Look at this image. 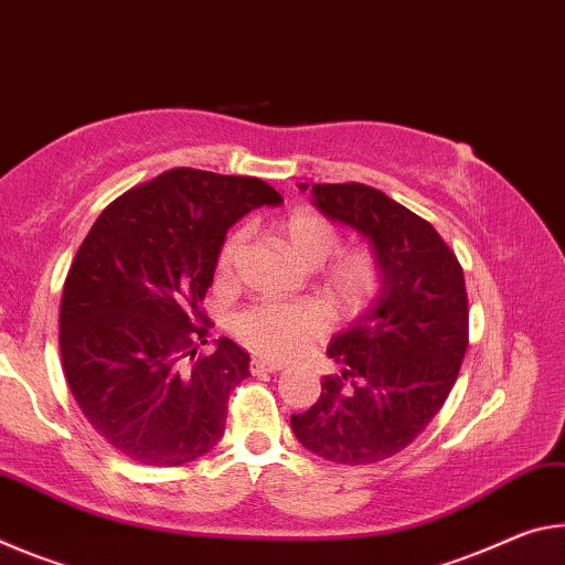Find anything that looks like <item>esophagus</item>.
<instances>
[{
    "label": "esophagus",
    "instance_id": "esophagus-1",
    "mask_svg": "<svg viewBox=\"0 0 565 565\" xmlns=\"http://www.w3.org/2000/svg\"><path fill=\"white\" fill-rule=\"evenodd\" d=\"M249 370H253L255 375H260V373H277V370H282V363H275V360L253 358V360H249Z\"/></svg>",
    "mask_w": 565,
    "mask_h": 565
}]
</instances>
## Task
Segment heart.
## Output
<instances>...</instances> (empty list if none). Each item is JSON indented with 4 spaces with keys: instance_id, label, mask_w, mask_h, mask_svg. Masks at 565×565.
I'll return each mask as SVG.
<instances>
[{
    "instance_id": "b5f03b06",
    "label": "heart",
    "mask_w": 565,
    "mask_h": 565,
    "mask_svg": "<svg viewBox=\"0 0 565 565\" xmlns=\"http://www.w3.org/2000/svg\"><path fill=\"white\" fill-rule=\"evenodd\" d=\"M277 235L288 253L302 265H320L340 245L335 222L318 210H292L277 220ZM245 247V230H235L220 247L217 273L230 280ZM330 257V256H329ZM331 258V257H330ZM322 285L330 302L343 316H358L383 288V267L370 247H350L333 255ZM328 330V310L320 302H255L233 320L235 338L245 348L267 358H290Z\"/></svg>"
}]
</instances>
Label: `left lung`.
Instances as JSON below:
<instances>
[{"label": "left lung", "mask_w": 565, "mask_h": 565, "mask_svg": "<svg viewBox=\"0 0 565 565\" xmlns=\"http://www.w3.org/2000/svg\"><path fill=\"white\" fill-rule=\"evenodd\" d=\"M312 205L370 239L383 288L332 338L328 358L343 370L322 377L318 403L290 425L332 463H377L408 448L456 385L468 348L463 267L428 220L367 184H312Z\"/></svg>", "instance_id": "8db88e82"}]
</instances>
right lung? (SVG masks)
<instances>
[{"label":"right lung","mask_w":565,"mask_h":565,"mask_svg":"<svg viewBox=\"0 0 565 565\" xmlns=\"http://www.w3.org/2000/svg\"><path fill=\"white\" fill-rule=\"evenodd\" d=\"M282 195L257 178L174 168L102 210L67 273L64 377L109 446L145 466L190 463L217 446L249 355L220 338L205 300L227 230Z\"/></svg>","instance_id":"obj_1"}]
</instances>
